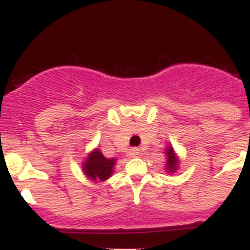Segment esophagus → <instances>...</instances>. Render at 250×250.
Wrapping results in <instances>:
<instances>
[{"label":"esophagus","instance_id":"1","mask_svg":"<svg viewBox=\"0 0 250 250\" xmlns=\"http://www.w3.org/2000/svg\"><path fill=\"white\" fill-rule=\"evenodd\" d=\"M129 156L130 157H138V156H140V148H138V147L130 148Z\"/></svg>","mask_w":250,"mask_h":250}]
</instances>
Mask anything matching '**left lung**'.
Masks as SVG:
<instances>
[{
	"instance_id": "obj_1",
	"label": "left lung",
	"mask_w": 250,
	"mask_h": 250,
	"mask_svg": "<svg viewBox=\"0 0 250 250\" xmlns=\"http://www.w3.org/2000/svg\"><path fill=\"white\" fill-rule=\"evenodd\" d=\"M166 155H167V163H166L167 167H166V169H167L168 173H174L176 170V168H178L179 160L178 157H176L172 146H168V147L166 148Z\"/></svg>"
}]
</instances>
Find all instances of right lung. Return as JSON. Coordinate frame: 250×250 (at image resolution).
Returning a JSON list of instances; mask_svg holds the SVG:
<instances>
[{
  "label": "right lung",
  "instance_id": "obj_1",
  "mask_svg": "<svg viewBox=\"0 0 250 250\" xmlns=\"http://www.w3.org/2000/svg\"><path fill=\"white\" fill-rule=\"evenodd\" d=\"M116 158H106L99 148H95L88 155L83 163V173L93 181H104L113 173Z\"/></svg>",
  "mask_w": 250,
  "mask_h": 250
}]
</instances>
